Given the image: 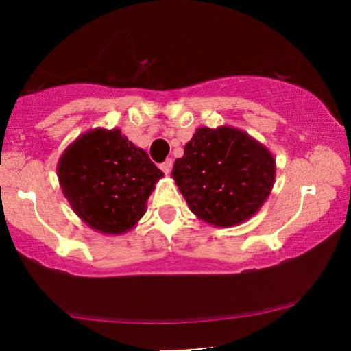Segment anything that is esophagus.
I'll use <instances>...</instances> for the list:
<instances>
[{"label":"esophagus","mask_w":351,"mask_h":351,"mask_svg":"<svg viewBox=\"0 0 351 351\" xmlns=\"http://www.w3.org/2000/svg\"><path fill=\"white\" fill-rule=\"evenodd\" d=\"M160 167H161V171L165 172V174H169L171 169H172V160H166Z\"/></svg>","instance_id":"obj_1"}]
</instances>
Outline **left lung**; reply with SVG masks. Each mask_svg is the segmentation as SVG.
Returning <instances> with one entry per match:
<instances>
[{
	"mask_svg": "<svg viewBox=\"0 0 351 351\" xmlns=\"http://www.w3.org/2000/svg\"><path fill=\"white\" fill-rule=\"evenodd\" d=\"M171 176L196 217L227 228L262 208L275 185L276 162L263 143L241 129L203 126L186 142Z\"/></svg>",
	"mask_w": 351,
	"mask_h": 351,
	"instance_id": "8db88e82",
	"label": "left lung"
}]
</instances>
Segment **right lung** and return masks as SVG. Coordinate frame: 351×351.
Returning <instances> with one entry per match:
<instances>
[{"label":"right lung","instance_id":"1","mask_svg":"<svg viewBox=\"0 0 351 351\" xmlns=\"http://www.w3.org/2000/svg\"><path fill=\"white\" fill-rule=\"evenodd\" d=\"M162 176L147 152L118 128L81 134L57 162L62 193L73 213L104 234H123L136 227Z\"/></svg>","mask_w":351,"mask_h":351}]
</instances>
